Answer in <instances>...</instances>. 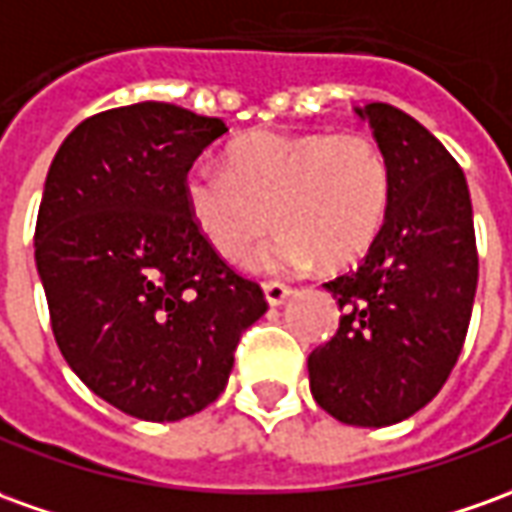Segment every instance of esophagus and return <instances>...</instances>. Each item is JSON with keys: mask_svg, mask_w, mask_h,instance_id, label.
Returning a JSON list of instances; mask_svg holds the SVG:
<instances>
[{"mask_svg": "<svg viewBox=\"0 0 512 512\" xmlns=\"http://www.w3.org/2000/svg\"><path fill=\"white\" fill-rule=\"evenodd\" d=\"M264 298H267V303L270 306H281V303L290 298V287L287 284H281V281H264Z\"/></svg>", "mask_w": 512, "mask_h": 512, "instance_id": "obj_1", "label": "esophagus"}]
</instances>
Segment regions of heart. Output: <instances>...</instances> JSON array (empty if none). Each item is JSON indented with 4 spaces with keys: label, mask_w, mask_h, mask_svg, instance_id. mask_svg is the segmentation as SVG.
Returning <instances> with one entry per match:
<instances>
[{
    "label": "heart",
    "mask_w": 512,
    "mask_h": 512,
    "mask_svg": "<svg viewBox=\"0 0 512 512\" xmlns=\"http://www.w3.org/2000/svg\"><path fill=\"white\" fill-rule=\"evenodd\" d=\"M390 164L368 133H250L228 147V167L197 164L183 178V203L197 234L222 259H242L284 225L256 256L267 273L359 262L382 234L390 209Z\"/></svg>",
    "instance_id": "1"
}]
</instances>
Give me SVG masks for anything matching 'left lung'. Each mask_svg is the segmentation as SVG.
Returning a JSON list of instances; mask_svg holds the SVG:
<instances>
[{"label": "left lung", "instance_id": "left-lung-1", "mask_svg": "<svg viewBox=\"0 0 512 512\" xmlns=\"http://www.w3.org/2000/svg\"><path fill=\"white\" fill-rule=\"evenodd\" d=\"M390 164V209L357 270L323 287L343 317L309 354V387L331 418L390 426L438 396L465 343L479 278L460 164L387 102L357 108Z\"/></svg>", "mask_w": 512, "mask_h": 512}]
</instances>
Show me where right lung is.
Returning <instances> with one entry per match:
<instances>
[{
	"label": "right lung",
	"instance_id": "obj_1",
	"mask_svg": "<svg viewBox=\"0 0 512 512\" xmlns=\"http://www.w3.org/2000/svg\"><path fill=\"white\" fill-rule=\"evenodd\" d=\"M217 116L136 102L83 119L52 158L35 264L52 334L91 393L142 421H181L217 401L262 287L197 234L183 178Z\"/></svg>",
	"mask_w": 512,
	"mask_h": 512
}]
</instances>
